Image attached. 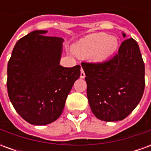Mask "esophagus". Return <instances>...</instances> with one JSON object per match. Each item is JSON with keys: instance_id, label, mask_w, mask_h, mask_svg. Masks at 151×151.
<instances>
[{"instance_id": "esophagus-1", "label": "esophagus", "mask_w": 151, "mask_h": 151, "mask_svg": "<svg viewBox=\"0 0 151 151\" xmlns=\"http://www.w3.org/2000/svg\"><path fill=\"white\" fill-rule=\"evenodd\" d=\"M86 77V74L85 73H84V71H83V69H81V74H80V78H84Z\"/></svg>"}]
</instances>
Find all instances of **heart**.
<instances>
[{
	"label": "heart",
	"mask_w": 151,
	"mask_h": 151,
	"mask_svg": "<svg viewBox=\"0 0 151 151\" xmlns=\"http://www.w3.org/2000/svg\"><path fill=\"white\" fill-rule=\"evenodd\" d=\"M119 46L118 38L106 33H93L76 43L73 49L82 58H91L93 62L102 63L113 55Z\"/></svg>",
	"instance_id": "obj_1"
}]
</instances>
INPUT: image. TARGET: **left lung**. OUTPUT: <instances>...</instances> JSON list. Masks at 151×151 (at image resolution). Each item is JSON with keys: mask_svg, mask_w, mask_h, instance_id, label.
Instances as JSON below:
<instances>
[{"mask_svg": "<svg viewBox=\"0 0 151 151\" xmlns=\"http://www.w3.org/2000/svg\"><path fill=\"white\" fill-rule=\"evenodd\" d=\"M82 66L89 104L98 119L122 120L139 104L145 88V65L133 39L124 40L118 54L108 61L82 63Z\"/></svg>", "mask_w": 151, "mask_h": 151, "instance_id": "left-lung-1", "label": "left lung"}]
</instances>
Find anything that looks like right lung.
Masks as SVG:
<instances>
[{
  "instance_id": "right-lung-1",
  "label": "right lung",
  "mask_w": 151,
  "mask_h": 151,
  "mask_svg": "<svg viewBox=\"0 0 151 151\" xmlns=\"http://www.w3.org/2000/svg\"><path fill=\"white\" fill-rule=\"evenodd\" d=\"M35 31L18 40L7 68V89L14 109L26 121L45 125L62 113L81 66L60 65L64 40Z\"/></svg>"
}]
</instances>
